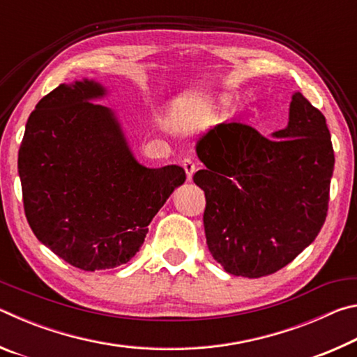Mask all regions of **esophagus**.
<instances>
[{
  "label": "esophagus",
  "instance_id": "1",
  "mask_svg": "<svg viewBox=\"0 0 357 357\" xmlns=\"http://www.w3.org/2000/svg\"><path fill=\"white\" fill-rule=\"evenodd\" d=\"M183 167H184V170H185V174H187V179H192V176H193V173L197 172V168H198V164L195 162V159H192V157H185V159L183 160Z\"/></svg>",
  "mask_w": 357,
  "mask_h": 357
}]
</instances>
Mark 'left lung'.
<instances>
[{
    "instance_id": "8db88e82",
    "label": "left lung",
    "mask_w": 357,
    "mask_h": 357,
    "mask_svg": "<svg viewBox=\"0 0 357 357\" xmlns=\"http://www.w3.org/2000/svg\"><path fill=\"white\" fill-rule=\"evenodd\" d=\"M206 168L203 223L211 255L228 274L258 279L291 263L328 215L334 149L324 114L294 93L285 129L263 137L222 123L197 143Z\"/></svg>"
}]
</instances>
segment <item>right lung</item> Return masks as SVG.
I'll list each match as a JSON object with an SVG mask.
<instances>
[{"label": "right lung", "mask_w": 357, "mask_h": 357, "mask_svg": "<svg viewBox=\"0 0 357 357\" xmlns=\"http://www.w3.org/2000/svg\"><path fill=\"white\" fill-rule=\"evenodd\" d=\"M99 83L59 84L29 114L19 149L26 220L42 244L82 271L128 263L153 217L185 181L178 165L138 164Z\"/></svg>", "instance_id": "right-lung-1"}]
</instances>
